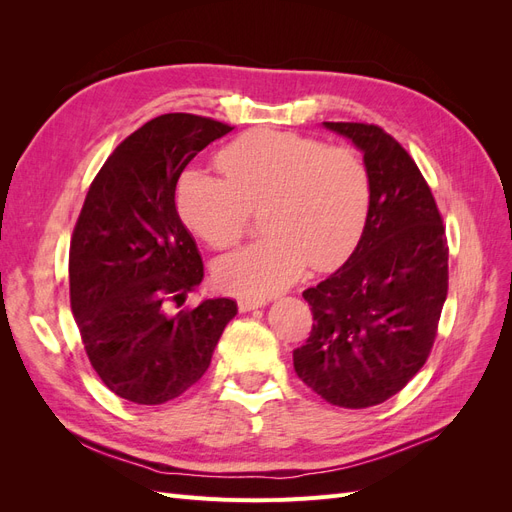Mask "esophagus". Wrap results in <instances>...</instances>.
Masks as SVG:
<instances>
[{
  "instance_id": "34e87169",
  "label": "esophagus",
  "mask_w": 512,
  "mask_h": 512,
  "mask_svg": "<svg viewBox=\"0 0 512 512\" xmlns=\"http://www.w3.org/2000/svg\"><path fill=\"white\" fill-rule=\"evenodd\" d=\"M237 305H239V312L241 314H247V312H254V309H258V307H265L267 303L265 301H256V299H241Z\"/></svg>"
}]
</instances>
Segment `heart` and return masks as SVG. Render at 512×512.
I'll return each mask as SVG.
<instances>
[{"label": "heart", "mask_w": 512, "mask_h": 512, "mask_svg": "<svg viewBox=\"0 0 512 512\" xmlns=\"http://www.w3.org/2000/svg\"><path fill=\"white\" fill-rule=\"evenodd\" d=\"M224 177L188 168L179 179L181 218L211 247L235 245L250 215L265 207L269 235L213 262V280L228 294L269 299L307 267L331 271L352 256L371 211V177L350 147L314 136L252 130L218 156Z\"/></svg>", "instance_id": "obj_1"}]
</instances>
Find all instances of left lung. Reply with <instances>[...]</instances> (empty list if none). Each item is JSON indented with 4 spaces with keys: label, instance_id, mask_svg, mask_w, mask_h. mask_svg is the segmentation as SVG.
<instances>
[{
    "label": "left lung",
    "instance_id": "1",
    "mask_svg": "<svg viewBox=\"0 0 512 512\" xmlns=\"http://www.w3.org/2000/svg\"><path fill=\"white\" fill-rule=\"evenodd\" d=\"M363 153L371 211L352 256L303 299L314 327L292 352L297 376L342 408L399 393L427 361L448 290L442 218L421 170L369 123L324 121Z\"/></svg>",
    "mask_w": 512,
    "mask_h": 512
}]
</instances>
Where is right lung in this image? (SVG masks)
<instances>
[{
    "label": "right lung",
    "mask_w": 512,
    "mask_h": 512,
    "mask_svg": "<svg viewBox=\"0 0 512 512\" xmlns=\"http://www.w3.org/2000/svg\"><path fill=\"white\" fill-rule=\"evenodd\" d=\"M232 128L168 113L130 134L91 183L70 245V303L91 365L121 399L160 406L207 371L232 299L175 309L203 282V260L183 226L177 181Z\"/></svg>",
    "instance_id": "obj_1"
}]
</instances>
